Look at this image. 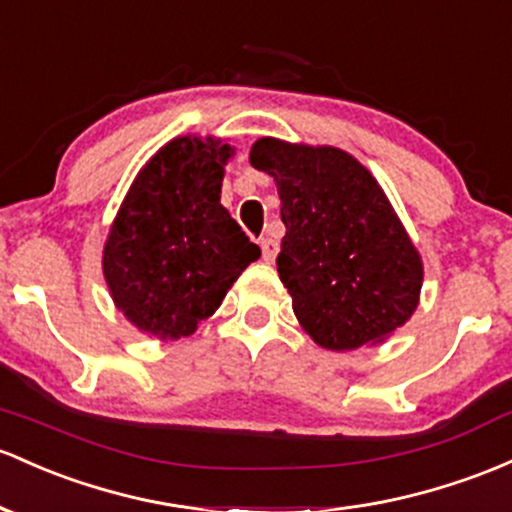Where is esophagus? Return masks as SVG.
Segmentation results:
<instances>
[{
	"mask_svg": "<svg viewBox=\"0 0 512 512\" xmlns=\"http://www.w3.org/2000/svg\"><path fill=\"white\" fill-rule=\"evenodd\" d=\"M262 257H265V262H274V257H277L279 252V243L274 238H262Z\"/></svg>",
	"mask_w": 512,
	"mask_h": 512,
	"instance_id": "1",
	"label": "esophagus"
}]
</instances>
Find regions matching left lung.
<instances>
[{
	"mask_svg": "<svg viewBox=\"0 0 512 512\" xmlns=\"http://www.w3.org/2000/svg\"><path fill=\"white\" fill-rule=\"evenodd\" d=\"M250 165L277 182L286 235L277 269L308 335L347 352L413 316L423 262L376 179L338 148L260 138Z\"/></svg>",
	"mask_w": 512,
	"mask_h": 512,
	"instance_id": "obj_1",
	"label": "left lung"
}]
</instances>
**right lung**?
I'll use <instances>...</instances> for the list:
<instances>
[{"label": "right lung", "mask_w": 512, "mask_h": 512, "mask_svg": "<svg viewBox=\"0 0 512 512\" xmlns=\"http://www.w3.org/2000/svg\"><path fill=\"white\" fill-rule=\"evenodd\" d=\"M230 155L221 140L174 138L123 199L104 247V277L119 311L143 333L192 335L260 260V247L221 206Z\"/></svg>", "instance_id": "obj_1"}]
</instances>
